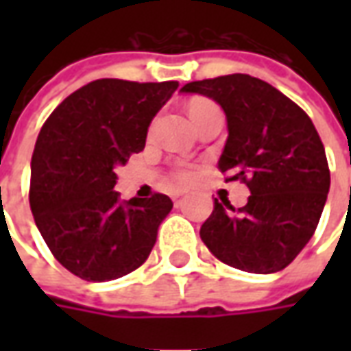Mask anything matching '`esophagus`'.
<instances>
[{
  "mask_svg": "<svg viewBox=\"0 0 351 351\" xmlns=\"http://www.w3.org/2000/svg\"><path fill=\"white\" fill-rule=\"evenodd\" d=\"M182 195H184V191L178 190V191H175V193H173V199H175V201H178V199L182 197Z\"/></svg>",
  "mask_w": 351,
  "mask_h": 351,
  "instance_id": "1",
  "label": "esophagus"
}]
</instances>
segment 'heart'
<instances>
[{
	"label": "heart",
	"mask_w": 351,
	"mask_h": 351,
	"mask_svg": "<svg viewBox=\"0 0 351 351\" xmlns=\"http://www.w3.org/2000/svg\"><path fill=\"white\" fill-rule=\"evenodd\" d=\"M203 105H208V101H205V99L193 101V103L190 105V114L193 112V110H195V108L203 107ZM175 176H176V180H180V182H186V180H190V178H191V171H190V169L182 167V169H178V171H176Z\"/></svg>",
	"instance_id": "obj_1"
}]
</instances>
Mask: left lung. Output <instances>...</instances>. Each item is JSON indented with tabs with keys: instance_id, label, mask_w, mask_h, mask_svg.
Here are the masks:
<instances>
[{
	"instance_id": "left-lung-1",
	"label": "left lung",
	"mask_w": 351,
	"mask_h": 351,
	"mask_svg": "<svg viewBox=\"0 0 351 351\" xmlns=\"http://www.w3.org/2000/svg\"><path fill=\"white\" fill-rule=\"evenodd\" d=\"M180 92L210 97L223 108L228 141L218 169L252 193L239 210L214 199L201 241L241 271L286 269L314 235L331 184L314 123L269 82L243 73L195 80Z\"/></svg>"
}]
</instances>
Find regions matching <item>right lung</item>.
Returning a JSON list of instances; mask_svg holds the SVG:
<instances>
[{"mask_svg": "<svg viewBox=\"0 0 351 351\" xmlns=\"http://www.w3.org/2000/svg\"><path fill=\"white\" fill-rule=\"evenodd\" d=\"M176 88V80H93L41 128L29 206L54 258L79 278L116 280L150 256L173 201L163 193L120 201L114 169L145 148L150 122Z\"/></svg>", "mask_w": 351, "mask_h": 351, "instance_id": "right-lung-1", "label": "right lung"}]
</instances>
